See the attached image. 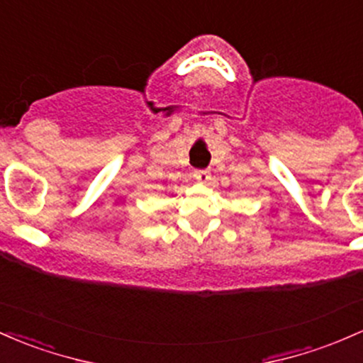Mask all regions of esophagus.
Returning <instances> with one entry per match:
<instances>
[{
  "mask_svg": "<svg viewBox=\"0 0 363 363\" xmlns=\"http://www.w3.org/2000/svg\"><path fill=\"white\" fill-rule=\"evenodd\" d=\"M194 177H196V181H200L201 184H206V182L210 181V172L208 170L198 169V170H194Z\"/></svg>",
  "mask_w": 363,
  "mask_h": 363,
  "instance_id": "esophagus-1",
  "label": "esophagus"
}]
</instances>
